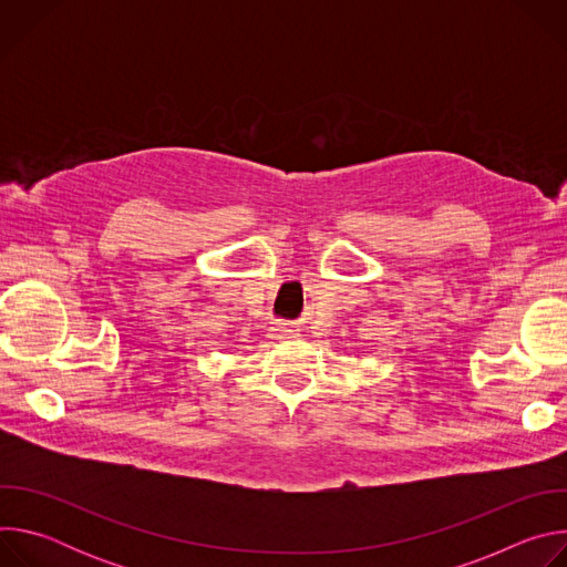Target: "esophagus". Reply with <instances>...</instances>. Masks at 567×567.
Listing matches in <instances>:
<instances>
[{
	"label": "esophagus",
	"instance_id": "34e87169",
	"mask_svg": "<svg viewBox=\"0 0 567 567\" xmlns=\"http://www.w3.org/2000/svg\"><path fill=\"white\" fill-rule=\"evenodd\" d=\"M271 332H274V337H276V339H287V337H291V334H293V330H289V328H285V326L271 328Z\"/></svg>",
	"mask_w": 567,
	"mask_h": 567
}]
</instances>
